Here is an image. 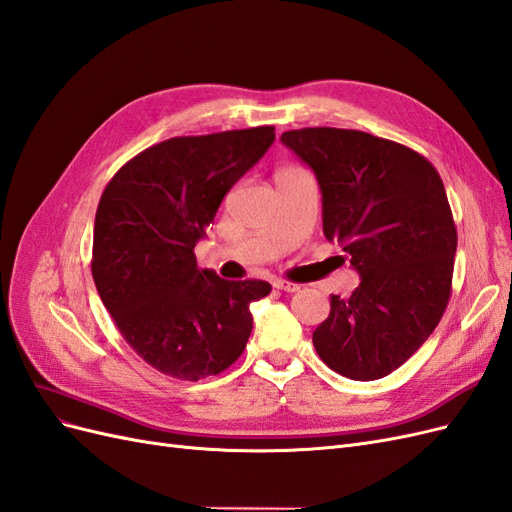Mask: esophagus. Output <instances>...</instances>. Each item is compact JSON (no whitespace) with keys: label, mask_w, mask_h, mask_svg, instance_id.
<instances>
[{"label":"esophagus","mask_w":512,"mask_h":512,"mask_svg":"<svg viewBox=\"0 0 512 512\" xmlns=\"http://www.w3.org/2000/svg\"><path fill=\"white\" fill-rule=\"evenodd\" d=\"M273 286H275L277 290H284V292H297V290L301 288L299 284H292V282H288V280H275Z\"/></svg>","instance_id":"obj_1"}]
</instances>
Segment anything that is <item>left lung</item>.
<instances>
[{"mask_svg": "<svg viewBox=\"0 0 512 512\" xmlns=\"http://www.w3.org/2000/svg\"><path fill=\"white\" fill-rule=\"evenodd\" d=\"M282 143L314 170L324 237L361 275L348 299L331 297L314 348L350 380L389 376L451 299L457 228L444 183L421 153L359 130H290Z\"/></svg>", "mask_w": 512, "mask_h": 512, "instance_id": "obj_1", "label": "left lung"}]
</instances>
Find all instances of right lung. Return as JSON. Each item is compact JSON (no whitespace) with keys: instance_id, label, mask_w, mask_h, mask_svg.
<instances>
[{"instance_id":"add662e5","label":"right lung","mask_w":512,"mask_h":512,"mask_svg":"<svg viewBox=\"0 0 512 512\" xmlns=\"http://www.w3.org/2000/svg\"><path fill=\"white\" fill-rule=\"evenodd\" d=\"M273 141V126L168 138L123 164L102 192L91 275L123 339L166 376L220 374L250 339V305L271 284L198 269L194 247Z\"/></svg>"}]
</instances>
